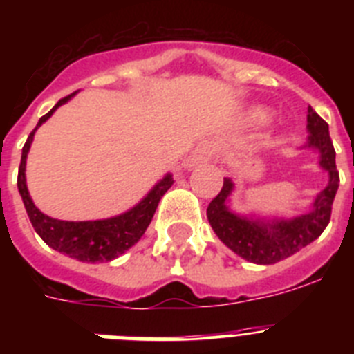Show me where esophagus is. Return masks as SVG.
Returning a JSON list of instances; mask_svg holds the SVG:
<instances>
[{
	"mask_svg": "<svg viewBox=\"0 0 354 354\" xmlns=\"http://www.w3.org/2000/svg\"><path fill=\"white\" fill-rule=\"evenodd\" d=\"M214 156V143L212 142H202L193 149V152L189 154L186 161V167H196V165H202V162L211 161V158Z\"/></svg>",
	"mask_w": 354,
	"mask_h": 354,
	"instance_id": "1",
	"label": "esophagus"
}]
</instances>
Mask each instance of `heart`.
<instances>
[{
  "instance_id": "heart-1",
  "label": "heart",
  "mask_w": 354,
  "mask_h": 354,
  "mask_svg": "<svg viewBox=\"0 0 354 354\" xmlns=\"http://www.w3.org/2000/svg\"><path fill=\"white\" fill-rule=\"evenodd\" d=\"M250 118H252V122H255V124H262V122H266L268 118H270V113H268L266 109L259 108V109H253Z\"/></svg>"
}]
</instances>
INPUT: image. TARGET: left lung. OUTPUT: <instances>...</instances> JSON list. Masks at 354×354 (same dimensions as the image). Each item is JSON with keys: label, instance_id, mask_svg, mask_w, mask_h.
<instances>
[{"label": "left lung", "instance_id": "1", "mask_svg": "<svg viewBox=\"0 0 354 354\" xmlns=\"http://www.w3.org/2000/svg\"><path fill=\"white\" fill-rule=\"evenodd\" d=\"M308 140L305 149L317 150L319 167L328 171V184L315 196L312 211L290 220H255L239 216L228 209L227 200L234 192L232 179H225L221 192L207 207V220L216 236L228 248L253 264H277L290 257L323 234L330 223L331 205L339 189V171L335 165V149L330 138L328 124L308 106L306 115Z\"/></svg>", "mask_w": 354, "mask_h": 354}]
</instances>
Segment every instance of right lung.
Here are the masks:
<instances>
[{"mask_svg":"<svg viewBox=\"0 0 354 354\" xmlns=\"http://www.w3.org/2000/svg\"><path fill=\"white\" fill-rule=\"evenodd\" d=\"M76 93L77 92L71 93V95L64 97V99L56 102L55 108L44 117H40L37 127L30 133L23 147V156H21V165H19L17 187L24 202V207H26L28 218H30L35 232L42 237L46 245L51 246L56 252L65 253L68 257L81 262H108L120 257L122 253H126L131 246L138 243L140 237L145 234L147 227L152 221V216L158 209L159 200L174 184V177H171V174H167L147 193V196L140 204H136L124 214L113 216V218H108V220L64 221L55 220L51 216H46L44 212H40L33 204L26 187L24 171H26L28 152H30L35 131L55 113L56 108H60L62 104L71 101Z\"/></svg>","mask_w":354,"mask_h":354,"instance_id":"1","label":"right lung"}]
</instances>
